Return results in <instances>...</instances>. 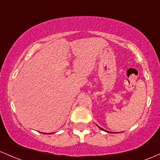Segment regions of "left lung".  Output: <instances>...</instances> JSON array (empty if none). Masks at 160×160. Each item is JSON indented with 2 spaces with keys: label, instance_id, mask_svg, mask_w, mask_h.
<instances>
[{
  "label": "left lung",
  "instance_id": "obj_1",
  "mask_svg": "<svg viewBox=\"0 0 160 160\" xmlns=\"http://www.w3.org/2000/svg\"><path fill=\"white\" fill-rule=\"evenodd\" d=\"M99 128H100V127H99ZM100 128V129H102V130H103V128Z\"/></svg>",
  "mask_w": 160,
  "mask_h": 160
}]
</instances>
